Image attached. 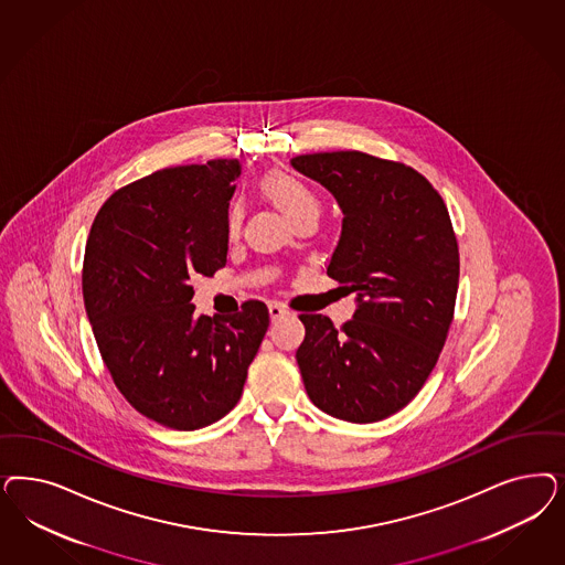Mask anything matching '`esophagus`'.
Masks as SVG:
<instances>
[{
  "instance_id": "34e87169",
  "label": "esophagus",
  "mask_w": 565,
  "mask_h": 565,
  "mask_svg": "<svg viewBox=\"0 0 565 565\" xmlns=\"http://www.w3.org/2000/svg\"><path fill=\"white\" fill-rule=\"evenodd\" d=\"M268 311H270V318H273V320H280V318L289 316V310H287L282 303H278V301H270V303H268Z\"/></svg>"
}]
</instances>
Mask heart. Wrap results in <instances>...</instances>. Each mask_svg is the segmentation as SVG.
I'll return each mask as SVG.
<instances>
[{
  "mask_svg": "<svg viewBox=\"0 0 565 565\" xmlns=\"http://www.w3.org/2000/svg\"><path fill=\"white\" fill-rule=\"evenodd\" d=\"M262 191L295 222L306 214H318L320 201L311 191L308 182L301 181L287 170H268L262 177ZM243 224V205L241 201L233 200L226 210V233L235 237Z\"/></svg>",
  "mask_w": 565,
  "mask_h": 565,
  "instance_id": "obj_1",
  "label": "heart"
}]
</instances>
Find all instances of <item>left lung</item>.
Listing matches in <instances>:
<instances>
[{
    "label": "left lung",
    "instance_id": "left-lung-1",
    "mask_svg": "<svg viewBox=\"0 0 565 565\" xmlns=\"http://www.w3.org/2000/svg\"><path fill=\"white\" fill-rule=\"evenodd\" d=\"M291 164L339 201L343 231L327 274L358 292L341 328L322 313L299 316L306 391L334 418H388L428 381L454 322L459 249L447 205L412 166L364 151L308 153Z\"/></svg>",
    "mask_w": 565,
    "mask_h": 565
}]
</instances>
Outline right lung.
<instances>
[{"label": "right lung", "mask_w": 565, "mask_h": 565, "mask_svg": "<svg viewBox=\"0 0 565 565\" xmlns=\"http://www.w3.org/2000/svg\"><path fill=\"white\" fill-rule=\"evenodd\" d=\"M237 160L174 166L120 186L93 220L83 299L111 381L146 418L198 430L241 399L270 324L262 301L195 316L191 278L226 266Z\"/></svg>", "instance_id": "add662e5"}]
</instances>
